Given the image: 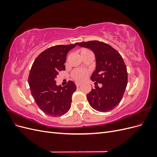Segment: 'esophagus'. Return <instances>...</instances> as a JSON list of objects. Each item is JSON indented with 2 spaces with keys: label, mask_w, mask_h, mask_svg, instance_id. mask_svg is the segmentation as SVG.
<instances>
[{
  "label": "esophagus",
  "mask_w": 157,
  "mask_h": 157,
  "mask_svg": "<svg viewBox=\"0 0 157 157\" xmlns=\"http://www.w3.org/2000/svg\"><path fill=\"white\" fill-rule=\"evenodd\" d=\"M80 85H81V84H80V83H76V86H77V87H79Z\"/></svg>",
  "instance_id": "34e87169"
}]
</instances>
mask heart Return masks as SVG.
<instances>
[{"label": "heart", "instance_id": "1", "mask_svg": "<svg viewBox=\"0 0 157 157\" xmlns=\"http://www.w3.org/2000/svg\"><path fill=\"white\" fill-rule=\"evenodd\" d=\"M90 52V51L87 49L83 48L80 50V54H82L86 53V52ZM88 74V73L87 71L82 69H76L73 71V72L72 73V77L76 80V81L82 82L86 78Z\"/></svg>", "mask_w": 157, "mask_h": 157}]
</instances>
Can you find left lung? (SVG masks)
<instances>
[{"label":"left lung","mask_w":157,"mask_h":157,"mask_svg":"<svg viewBox=\"0 0 157 157\" xmlns=\"http://www.w3.org/2000/svg\"><path fill=\"white\" fill-rule=\"evenodd\" d=\"M91 50L96 58V70L91 77L95 86L87 94L89 104L99 112L110 111L122 100L128 83L127 69L121 54L105 42L92 40L76 43Z\"/></svg>","instance_id":"left-lung-1"}]
</instances>
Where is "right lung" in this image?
<instances>
[{"mask_svg": "<svg viewBox=\"0 0 157 157\" xmlns=\"http://www.w3.org/2000/svg\"><path fill=\"white\" fill-rule=\"evenodd\" d=\"M76 44L57 45L45 50L37 57L31 67L28 83L36 105L46 115L59 117L71 108L72 95L77 86L69 81L62 87L56 84L59 71L65 70L64 63L68 52Z\"/></svg>", "mask_w": 157, "mask_h": 157, "instance_id": "1", "label": "right lung"}]
</instances>
